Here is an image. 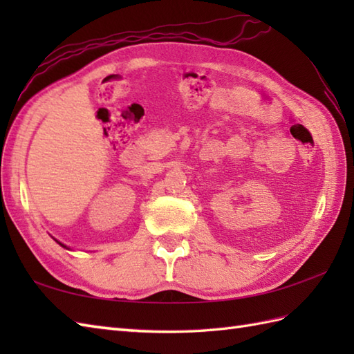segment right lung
Segmentation results:
<instances>
[{
    "label": "right lung",
    "mask_w": 354,
    "mask_h": 354,
    "mask_svg": "<svg viewBox=\"0 0 354 354\" xmlns=\"http://www.w3.org/2000/svg\"><path fill=\"white\" fill-rule=\"evenodd\" d=\"M56 242H57V240H56ZM57 243H59V245H61V246H64V248H66V246H65L64 243H61V242H57ZM66 250H70V248H66Z\"/></svg>",
    "instance_id": "right-lung-1"
}]
</instances>
